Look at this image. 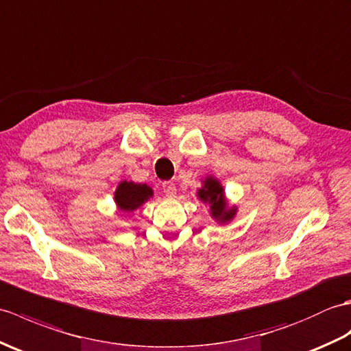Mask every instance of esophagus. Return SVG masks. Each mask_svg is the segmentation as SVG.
Instances as JSON below:
<instances>
[{
  "mask_svg": "<svg viewBox=\"0 0 351 351\" xmlns=\"http://www.w3.org/2000/svg\"><path fill=\"white\" fill-rule=\"evenodd\" d=\"M162 189H163V192H165V195H167V197H169V198L176 197L177 189H176V184H174V183H171V182H165V183L162 184Z\"/></svg>",
  "mask_w": 351,
  "mask_h": 351,
  "instance_id": "1",
  "label": "esophagus"
}]
</instances>
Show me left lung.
I'll use <instances>...</instances> for the list:
<instances>
[{
    "label": "left lung",
    "mask_w": 351,
    "mask_h": 351,
    "mask_svg": "<svg viewBox=\"0 0 351 351\" xmlns=\"http://www.w3.org/2000/svg\"><path fill=\"white\" fill-rule=\"evenodd\" d=\"M197 197L202 202H208L210 215L217 223H228L237 215L236 206H228L227 197H225V189L222 188L221 182L213 176L206 177L202 182L201 189H198Z\"/></svg>",
    "instance_id": "obj_1"
}]
</instances>
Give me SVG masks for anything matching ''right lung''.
<instances>
[{
  "mask_svg": "<svg viewBox=\"0 0 351 351\" xmlns=\"http://www.w3.org/2000/svg\"><path fill=\"white\" fill-rule=\"evenodd\" d=\"M153 197V189L145 183H135L123 180L114 192V201L117 208L123 213H130L141 207L144 202Z\"/></svg>",
  "mask_w": 351,
  "mask_h": 351,
  "instance_id": "obj_1",
  "label": "right lung"
}]
</instances>
